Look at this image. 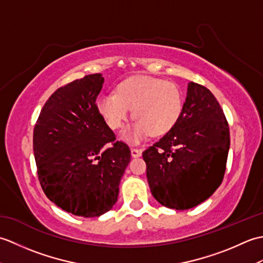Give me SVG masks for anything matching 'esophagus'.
Instances as JSON below:
<instances>
[{"label": "esophagus", "instance_id": "obj_1", "mask_svg": "<svg viewBox=\"0 0 263 263\" xmlns=\"http://www.w3.org/2000/svg\"><path fill=\"white\" fill-rule=\"evenodd\" d=\"M141 154H142V150L138 149V148H131V156H132V157H135V158L140 157Z\"/></svg>", "mask_w": 263, "mask_h": 263}]
</instances>
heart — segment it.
Instances as JSON below:
<instances>
[{
	"label": "heart",
	"instance_id": "b5f03b06",
	"mask_svg": "<svg viewBox=\"0 0 263 263\" xmlns=\"http://www.w3.org/2000/svg\"><path fill=\"white\" fill-rule=\"evenodd\" d=\"M97 107L113 130L123 125L133 109L136 120L123 130L122 139L139 143L152 135L165 136L175 127L183 111L184 95L175 83L137 76L123 81L117 93L103 95Z\"/></svg>",
	"mask_w": 263,
	"mask_h": 263
}]
</instances>
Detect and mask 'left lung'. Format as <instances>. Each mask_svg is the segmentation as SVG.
<instances>
[{
    "label": "left lung",
    "mask_w": 263,
    "mask_h": 263,
    "mask_svg": "<svg viewBox=\"0 0 263 263\" xmlns=\"http://www.w3.org/2000/svg\"><path fill=\"white\" fill-rule=\"evenodd\" d=\"M230 127L209 89L189 82L180 121L142 153L154 198L185 210L211 197L224 178Z\"/></svg>",
    "instance_id": "left-lung-1"
}]
</instances>
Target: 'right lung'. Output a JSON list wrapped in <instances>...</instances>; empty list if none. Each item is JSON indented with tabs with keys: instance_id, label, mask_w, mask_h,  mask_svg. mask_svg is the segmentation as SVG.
I'll return each instance as SVG.
<instances>
[{
	"instance_id": "add662e5",
	"label": "right lung",
	"mask_w": 263,
	"mask_h": 263,
	"mask_svg": "<svg viewBox=\"0 0 263 263\" xmlns=\"http://www.w3.org/2000/svg\"><path fill=\"white\" fill-rule=\"evenodd\" d=\"M100 73L59 88L44 105L33 128L38 180L46 197L68 212L99 217L119 197L120 181L131 160L127 144L99 113Z\"/></svg>"
}]
</instances>
